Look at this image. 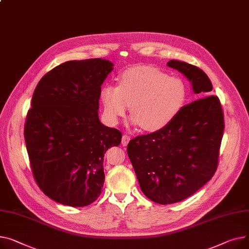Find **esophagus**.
I'll return each mask as SVG.
<instances>
[{
	"instance_id": "esophagus-1",
	"label": "esophagus",
	"mask_w": 249,
	"mask_h": 249,
	"mask_svg": "<svg viewBox=\"0 0 249 249\" xmlns=\"http://www.w3.org/2000/svg\"><path fill=\"white\" fill-rule=\"evenodd\" d=\"M129 141H130V136H128V135H123V137H122V145H123V146H127L128 143H129Z\"/></svg>"
}]
</instances>
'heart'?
<instances>
[{
    "label": "heart",
    "mask_w": 249,
    "mask_h": 249,
    "mask_svg": "<svg viewBox=\"0 0 249 249\" xmlns=\"http://www.w3.org/2000/svg\"><path fill=\"white\" fill-rule=\"evenodd\" d=\"M186 97L187 87L180 78L148 66L125 70L118 87L105 85L100 92L109 123H117L130 105L129 123L148 132L167 127L184 106Z\"/></svg>",
    "instance_id": "b5f03b06"
}]
</instances>
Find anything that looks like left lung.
Here are the masks:
<instances>
[{
	"label": "left lung",
	"instance_id": "8db88e82",
	"mask_svg": "<svg viewBox=\"0 0 249 249\" xmlns=\"http://www.w3.org/2000/svg\"><path fill=\"white\" fill-rule=\"evenodd\" d=\"M167 66L183 74L194 94L203 98L182 107L167 127L137 136L127 146L142 192L163 205L186 199L212 178L224 130L222 108L219 99L209 95L207 75L185 62L171 60Z\"/></svg>",
	"mask_w": 249,
	"mask_h": 249
}]
</instances>
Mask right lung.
<instances>
[{
	"label": "right lung",
	"instance_id": "right-lung-1",
	"mask_svg": "<svg viewBox=\"0 0 249 249\" xmlns=\"http://www.w3.org/2000/svg\"><path fill=\"white\" fill-rule=\"evenodd\" d=\"M113 66L101 58L65 62L33 94L24 132L32 171L41 190L63 205L87 206L100 196L105 153L121 143V132L98 114Z\"/></svg>",
	"mask_w": 249,
	"mask_h": 249
}]
</instances>
